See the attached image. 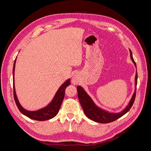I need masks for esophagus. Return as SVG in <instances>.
<instances>
[{
    "mask_svg": "<svg viewBox=\"0 0 151 151\" xmlns=\"http://www.w3.org/2000/svg\"><path fill=\"white\" fill-rule=\"evenodd\" d=\"M79 83V77L78 75L77 74L74 75V76H73L72 78V83L74 85H77Z\"/></svg>",
    "mask_w": 151,
    "mask_h": 151,
    "instance_id": "obj_1",
    "label": "esophagus"
}]
</instances>
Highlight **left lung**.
Returning a JSON list of instances; mask_svg holds the SVG:
<instances>
[{"label":"left lung","instance_id":"left-lung-1","mask_svg":"<svg viewBox=\"0 0 151 151\" xmlns=\"http://www.w3.org/2000/svg\"><path fill=\"white\" fill-rule=\"evenodd\" d=\"M130 57L131 59L134 63L136 66V63L132 57V53L130 50ZM137 84V72H136L135 76V85ZM77 93H78V98L79 102L83 108L85 115L89 119L92 120L96 122L101 123H108L116 120L118 118L124 115L125 113L129 111L133 105L136 96V89L135 92L133 94L129 104H128L127 108L123 110L122 112L118 113H110L102 110L101 109L98 108L94 103L93 102L92 100L90 98L89 96L87 94L85 91L83 89L82 87L78 86L77 87Z\"/></svg>","mask_w":151,"mask_h":151}]
</instances>
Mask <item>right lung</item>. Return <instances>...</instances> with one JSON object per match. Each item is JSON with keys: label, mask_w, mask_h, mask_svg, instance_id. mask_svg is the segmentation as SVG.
<instances>
[{"label": "right lung", "mask_w": 151, "mask_h": 151, "mask_svg": "<svg viewBox=\"0 0 151 151\" xmlns=\"http://www.w3.org/2000/svg\"><path fill=\"white\" fill-rule=\"evenodd\" d=\"M16 58L15 59L14 63L13 66V76L14 77V70H15V64H16ZM70 84V80L68 79L66 82H65L58 89L55 96H54L52 101L48 104L47 107H45L43 109H41L38 111H27L22 108L21 104H19L18 99L17 98L15 88H14V81L13 83V93H14V98L17 106L19 109V110L23 114V115L28 116L31 119L38 120V121H45L51 119V118L55 116L57 113L59 111V109L60 108L61 104L65 96V91L67 87Z\"/></svg>", "instance_id": "add662e5"}]
</instances>
